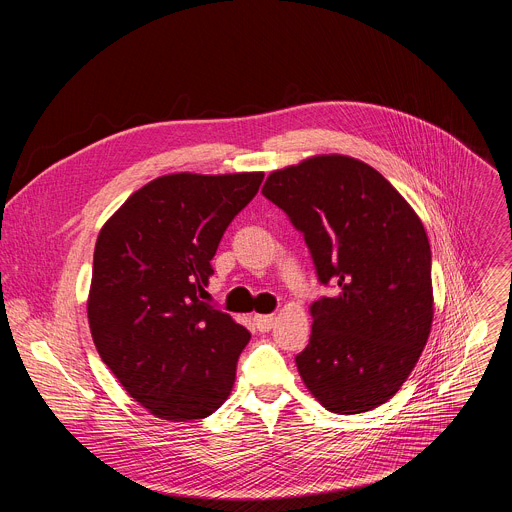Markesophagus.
Returning a JSON list of instances; mask_svg holds the SVG:
<instances>
[{"label":"esophagus","mask_w":512,"mask_h":512,"mask_svg":"<svg viewBox=\"0 0 512 512\" xmlns=\"http://www.w3.org/2000/svg\"><path fill=\"white\" fill-rule=\"evenodd\" d=\"M255 320V326H257V330L259 332H269L271 328H273V324H275V318L273 316H255L253 318Z\"/></svg>","instance_id":"obj_1"}]
</instances>
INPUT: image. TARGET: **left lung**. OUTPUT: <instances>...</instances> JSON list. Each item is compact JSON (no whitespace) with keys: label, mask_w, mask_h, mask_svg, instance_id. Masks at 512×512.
Wrapping results in <instances>:
<instances>
[{"label":"left lung","mask_w":512,"mask_h":512,"mask_svg":"<svg viewBox=\"0 0 512 512\" xmlns=\"http://www.w3.org/2000/svg\"><path fill=\"white\" fill-rule=\"evenodd\" d=\"M263 196L302 235L318 281L310 344L296 356L310 393L332 413L389 401L413 371L433 320L431 251L419 216L375 168L316 156L271 172Z\"/></svg>","instance_id":"left-lung-1"}]
</instances>
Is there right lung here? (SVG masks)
Wrapping results in <instances>:
<instances>
[{
	"mask_svg": "<svg viewBox=\"0 0 512 512\" xmlns=\"http://www.w3.org/2000/svg\"><path fill=\"white\" fill-rule=\"evenodd\" d=\"M263 172L170 174L133 192L99 233L89 326L125 391L168 421L221 407L251 334L202 302L210 261Z\"/></svg>",
	"mask_w": 512,
	"mask_h": 512,
	"instance_id": "obj_1",
	"label": "right lung"
}]
</instances>
